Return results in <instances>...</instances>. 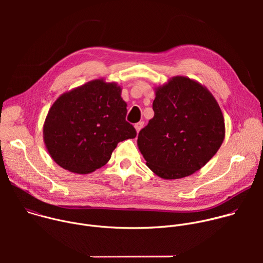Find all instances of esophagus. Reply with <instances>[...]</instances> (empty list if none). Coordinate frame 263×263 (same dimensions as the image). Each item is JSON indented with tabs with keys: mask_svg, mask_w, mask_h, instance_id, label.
Masks as SVG:
<instances>
[{
	"mask_svg": "<svg viewBox=\"0 0 263 263\" xmlns=\"http://www.w3.org/2000/svg\"><path fill=\"white\" fill-rule=\"evenodd\" d=\"M135 130H136V132L138 133L139 131H140V129L143 127V122H139V123H137V124H135Z\"/></svg>",
	"mask_w": 263,
	"mask_h": 263,
	"instance_id": "obj_1",
	"label": "esophagus"
}]
</instances>
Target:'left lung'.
<instances>
[{
    "label": "left lung",
    "mask_w": 263,
    "mask_h": 263,
    "mask_svg": "<svg viewBox=\"0 0 263 263\" xmlns=\"http://www.w3.org/2000/svg\"><path fill=\"white\" fill-rule=\"evenodd\" d=\"M154 117L137 145L147 167L165 180L202 168L224 139V119L212 93L196 80L175 76L155 87Z\"/></svg>",
    "instance_id": "obj_1"
}]
</instances>
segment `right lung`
I'll return each instance as SVG.
<instances>
[{
	"label": "right lung",
	"instance_id": "right-lung-1",
	"mask_svg": "<svg viewBox=\"0 0 263 263\" xmlns=\"http://www.w3.org/2000/svg\"><path fill=\"white\" fill-rule=\"evenodd\" d=\"M122 87L104 78L62 93L50 108L43 129L51 158L62 168L89 174L104 166L120 141L135 138L126 121Z\"/></svg>",
	"mask_w": 263,
	"mask_h": 263
}]
</instances>
